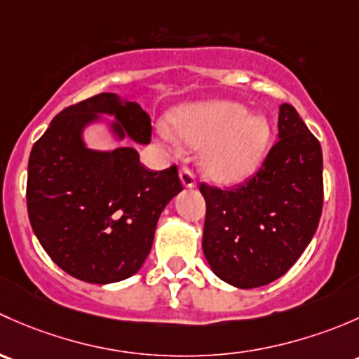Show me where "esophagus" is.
I'll return each mask as SVG.
<instances>
[{
    "label": "esophagus",
    "mask_w": 359,
    "mask_h": 359,
    "mask_svg": "<svg viewBox=\"0 0 359 359\" xmlns=\"http://www.w3.org/2000/svg\"><path fill=\"white\" fill-rule=\"evenodd\" d=\"M180 178H181V183H183V187H187V188H194L195 184H197L195 172L191 171L188 165H183V168L180 169Z\"/></svg>",
    "instance_id": "esophagus-1"
}]
</instances>
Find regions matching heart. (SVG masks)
<instances>
[{"instance_id":"obj_1","label":"heart","mask_w":359,"mask_h":359,"mask_svg":"<svg viewBox=\"0 0 359 359\" xmlns=\"http://www.w3.org/2000/svg\"><path fill=\"white\" fill-rule=\"evenodd\" d=\"M175 129L194 147L211 143L204 155L205 168L223 181L252 172L271 136L264 116H249L245 107L226 100L184 107L176 114Z\"/></svg>"}]
</instances>
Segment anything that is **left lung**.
Listing matches in <instances>:
<instances>
[{
	"label": "left lung",
	"instance_id": "left-lung-1",
	"mask_svg": "<svg viewBox=\"0 0 359 359\" xmlns=\"http://www.w3.org/2000/svg\"><path fill=\"white\" fill-rule=\"evenodd\" d=\"M202 249L230 285L254 289L285 275L315 235L323 209L321 147L290 103L280 105L278 142L256 175L233 188L201 183Z\"/></svg>",
	"mask_w": 359,
	"mask_h": 359
}]
</instances>
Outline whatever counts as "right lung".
Returning a JSON list of instances; mask_svg holds the SVG:
<instances>
[{"mask_svg": "<svg viewBox=\"0 0 359 359\" xmlns=\"http://www.w3.org/2000/svg\"><path fill=\"white\" fill-rule=\"evenodd\" d=\"M98 112L116 114L117 131L149 143L150 117L138 103L100 93L53 117L27 168V212L39 243L65 273L112 283L135 275L152 249L165 204L183 190L178 165L150 171L131 147L88 150L81 129Z\"/></svg>", "mask_w": 359, "mask_h": 359, "instance_id": "right-lung-1", "label": "right lung"}]
</instances>
